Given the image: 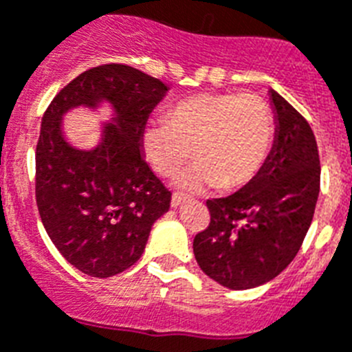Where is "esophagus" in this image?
Segmentation results:
<instances>
[{"mask_svg": "<svg viewBox=\"0 0 352 352\" xmlns=\"http://www.w3.org/2000/svg\"><path fill=\"white\" fill-rule=\"evenodd\" d=\"M183 201H185V196H183V194L174 192V194H173V199H170V207H173V208H178Z\"/></svg>", "mask_w": 352, "mask_h": 352, "instance_id": "34e87169", "label": "esophagus"}]
</instances>
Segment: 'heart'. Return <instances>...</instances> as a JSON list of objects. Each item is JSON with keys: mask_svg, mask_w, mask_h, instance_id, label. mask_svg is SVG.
<instances>
[{"mask_svg": "<svg viewBox=\"0 0 352 352\" xmlns=\"http://www.w3.org/2000/svg\"><path fill=\"white\" fill-rule=\"evenodd\" d=\"M274 117L263 100L203 93L178 102L169 122L153 120L144 129V151L160 174L170 176L197 158L176 178L190 192L219 187L235 190L261 173L274 147Z\"/></svg>", "mask_w": 352, "mask_h": 352, "instance_id": "b5f03b06", "label": "heart"}]
</instances>
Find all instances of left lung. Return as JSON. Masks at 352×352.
<instances>
[{"label":"left lung","mask_w":352,"mask_h":352,"mask_svg":"<svg viewBox=\"0 0 352 352\" xmlns=\"http://www.w3.org/2000/svg\"><path fill=\"white\" fill-rule=\"evenodd\" d=\"M274 147L261 173L232 196L208 199L210 225L194 237L199 268L230 289L263 286L295 259L320 192V158L311 127L270 89Z\"/></svg>","instance_id":"left-lung-1"}]
</instances>
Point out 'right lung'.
I'll use <instances>...</instances> for the list:
<instances>
[{
  "label": "right lung",
  "instance_id": "right-lung-1",
  "mask_svg": "<svg viewBox=\"0 0 352 352\" xmlns=\"http://www.w3.org/2000/svg\"><path fill=\"white\" fill-rule=\"evenodd\" d=\"M160 78L126 65L91 68L60 89L41 122L36 199L55 248L89 277L107 278L144 254L151 228L170 207V192L144 158L147 118L167 95ZM109 105L97 146L67 140L65 113Z\"/></svg>",
  "mask_w": 352,
  "mask_h": 352
}]
</instances>
